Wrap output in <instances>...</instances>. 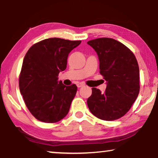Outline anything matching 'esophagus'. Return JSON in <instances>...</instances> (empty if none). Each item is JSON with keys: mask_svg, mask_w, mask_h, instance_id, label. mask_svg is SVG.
<instances>
[{"mask_svg": "<svg viewBox=\"0 0 158 158\" xmlns=\"http://www.w3.org/2000/svg\"><path fill=\"white\" fill-rule=\"evenodd\" d=\"M83 85H84V84H83V83H78V84H77V86L78 88H81L83 86Z\"/></svg>", "mask_w": 158, "mask_h": 158, "instance_id": "obj_1", "label": "esophagus"}]
</instances>
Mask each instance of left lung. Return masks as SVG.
<instances>
[{
	"mask_svg": "<svg viewBox=\"0 0 158 158\" xmlns=\"http://www.w3.org/2000/svg\"><path fill=\"white\" fill-rule=\"evenodd\" d=\"M87 44L97 53L100 73L106 81L105 92L96 88L87 100L91 113L104 121L123 116L139 92V69L134 53L121 42L102 37Z\"/></svg>",
	"mask_w": 158,
	"mask_h": 158,
	"instance_id": "obj_1",
	"label": "left lung"
}]
</instances>
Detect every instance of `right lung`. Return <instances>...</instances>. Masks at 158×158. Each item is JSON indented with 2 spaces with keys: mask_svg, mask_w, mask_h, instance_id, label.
<instances>
[{
  "mask_svg": "<svg viewBox=\"0 0 158 158\" xmlns=\"http://www.w3.org/2000/svg\"><path fill=\"white\" fill-rule=\"evenodd\" d=\"M81 42L48 38L33 45L26 53L19 89L28 110L39 121L53 123L68 114L77 87L65 85L58 76L67 68L69 53Z\"/></svg>",
  "mask_w": 158,
  "mask_h": 158,
  "instance_id": "1",
  "label": "right lung"
}]
</instances>
